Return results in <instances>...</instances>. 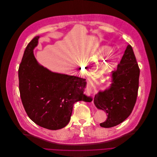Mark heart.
I'll list each match as a JSON object with an SVG mask.
<instances>
[{
    "label": "heart",
    "instance_id": "b5f03b06",
    "mask_svg": "<svg viewBox=\"0 0 157 157\" xmlns=\"http://www.w3.org/2000/svg\"><path fill=\"white\" fill-rule=\"evenodd\" d=\"M111 51V48L108 46H103L100 50V53L101 54H108L109 53L110 51ZM116 55L112 54H111L109 57H108V66H111L114 64V62L116 60Z\"/></svg>",
    "mask_w": 157,
    "mask_h": 157
}]
</instances>
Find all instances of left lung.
Instances as JSON below:
<instances>
[{
  "label": "left lung",
  "instance_id": "left-lung-1",
  "mask_svg": "<svg viewBox=\"0 0 157 157\" xmlns=\"http://www.w3.org/2000/svg\"><path fill=\"white\" fill-rule=\"evenodd\" d=\"M139 75L136 56L129 44L117 69L112 72L110 87L99 91L94 98L96 107L108 114L107 119L100 123V126L105 128L116 126L129 116L137 100Z\"/></svg>",
  "mask_w": 157,
  "mask_h": 157
}]
</instances>
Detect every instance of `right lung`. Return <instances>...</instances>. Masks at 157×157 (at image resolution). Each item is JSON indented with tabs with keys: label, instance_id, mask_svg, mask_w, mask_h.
Wrapping results in <instances>:
<instances>
[{
	"label": "right lung",
	"instance_id": "right-lung-1",
	"mask_svg": "<svg viewBox=\"0 0 157 157\" xmlns=\"http://www.w3.org/2000/svg\"><path fill=\"white\" fill-rule=\"evenodd\" d=\"M39 38L28 43L19 66L20 97L30 119L42 128L57 130L69 122L74 104L86 98L85 81L52 72L40 65L33 54Z\"/></svg>",
	"mask_w": 157,
	"mask_h": 157
}]
</instances>
